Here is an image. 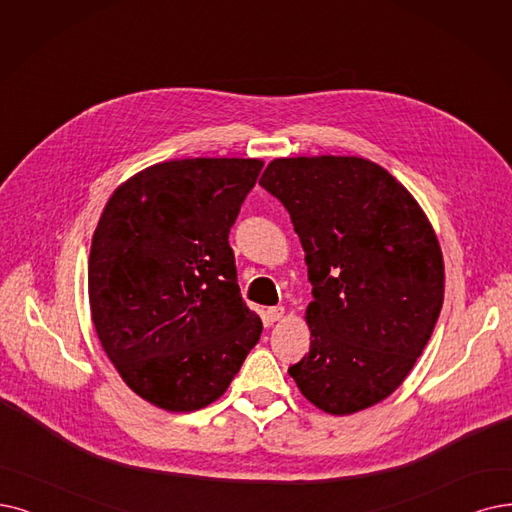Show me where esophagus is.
<instances>
[{
  "instance_id": "1",
  "label": "esophagus",
  "mask_w": 512,
  "mask_h": 512,
  "mask_svg": "<svg viewBox=\"0 0 512 512\" xmlns=\"http://www.w3.org/2000/svg\"><path fill=\"white\" fill-rule=\"evenodd\" d=\"M283 313H285L283 306H271V309L267 311V319H269L271 323H275V321H279V319L283 317Z\"/></svg>"
}]
</instances>
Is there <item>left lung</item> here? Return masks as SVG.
Returning <instances> with one entry per match:
<instances>
[{
  "label": "left lung",
  "instance_id": "left-lung-1",
  "mask_svg": "<svg viewBox=\"0 0 512 512\" xmlns=\"http://www.w3.org/2000/svg\"><path fill=\"white\" fill-rule=\"evenodd\" d=\"M260 187L290 212L313 302L311 351L290 367L319 410L346 416L395 393L443 304V256L401 182L363 157L273 159Z\"/></svg>",
  "mask_w": 512,
  "mask_h": 512
}]
</instances>
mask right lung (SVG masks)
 <instances>
[{"mask_svg":"<svg viewBox=\"0 0 512 512\" xmlns=\"http://www.w3.org/2000/svg\"><path fill=\"white\" fill-rule=\"evenodd\" d=\"M260 159L155 163L119 185L92 237L90 311L119 376L168 412L227 391L260 340L243 302L229 231Z\"/></svg>","mask_w":512,"mask_h":512,"instance_id":"right-lung-1","label":"right lung"}]
</instances>
